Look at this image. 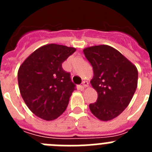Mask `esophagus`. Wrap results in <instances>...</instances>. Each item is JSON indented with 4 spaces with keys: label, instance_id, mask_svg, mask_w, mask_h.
Returning <instances> with one entry per match:
<instances>
[{
    "label": "esophagus",
    "instance_id": "1",
    "mask_svg": "<svg viewBox=\"0 0 152 152\" xmlns=\"http://www.w3.org/2000/svg\"><path fill=\"white\" fill-rule=\"evenodd\" d=\"M88 86H89V84H88V81H85V80H84V81H83V83H82V87H83V88H88Z\"/></svg>",
    "mask_w": 152,
    "mask_h": 152
}]
</instances>
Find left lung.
<instances>
[{
    "label": "left lung",
    "instance_id": "1",
    "mask_svg": "<svg viewBox=\"0 0 152 152\" xmlns=\"http://www.w3.org/2000/svg\"><path fill=\"white\" fill-rule=\"evenodd\" d=\"M94 70L91 84L97 92V100L90 110L101 121H109L128 107L138 85V70L116 49L107 45L83 50Z\"/></svg>",
    "mask_w": 152,
    "mask_h": 152
}]
</instances>
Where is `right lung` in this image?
I'll return each mask as SVG.
<instances>
[{"instance_id": "add662e5", "label": "right lung", "mask_w": 152, "mask_h": 152, "mask_svg": "<svg viewBox=\"0 0 152 152\" xmlns=\"http://www.w3.org/2000/svg\"><path fill=\"white\" fill-rule=\"evenodd\" d=\"M75 51L74 47L47 44L34 51L19 68L20 92L36 116L51 121L66 110L75 85L61 64Z\"/></svg>"}]
</instances>
